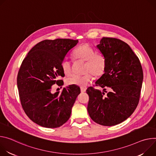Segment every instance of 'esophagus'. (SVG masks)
<instances>
[{"mask_svg":"<svg viewBox=\"0 0 156 156\" xmlns=\"http://www.w3.org/2000/svg\"><path fill=\"white\" fill-rule=\"evenodd\" d=\"M85 90H86V88L85 87H80L81 92H85Z\"/></svg>","mask_w":156,"mask_h":156,"instance_id":"1","label":"esophagus"}]
</instances>
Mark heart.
Wrapping results in <instances>:
<instances>
[{
  "mask_svg": "<svg viewBox=\"0 0 156 156\" xmlns=\"http://www.w3.org/2000/svg\"><path fill=\"white\" fill-rule=\"evenodd\" d=\"M73 56L76 60L85 61L84 71L88 73L82 76L74 75L67 78V84L85 87L93 79L92 73L95 76H100L105 73L107 64L106 56L101 52H96L90 45L83 44L78 46L74 51ZM61 67L66 75L73 74V64L69 58H65L62 59Z\"/></svg>",
  "mask_w": 156,
  "mask_h": 156,
  "instance_id": "b5f03b06",
  "label": "heart"
}]
</instances>
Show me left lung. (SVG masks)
Returning a JSON list of instances; mask_svg holds the SVG:
<instances>
[{
  "mask_svg": "<svg viewBox=\"0 0 156 156\" xmlns=\"http://www.w3.org/2000/svg\"><path fill=\"white\" fill-rule=\"evenodd\" d=\"M105 54L107 64L96 86L105 93L89 87L88 113L95 123L103 126H115L124 122L136 108L140 101L143 80L139 58L125 42L115 38L103 37L97 46ZM108 87L111 91L107 93Z\"/></svg>",
  "mask_w": 156,
  "mask_h": 156,
  "instance_id": "1",
  "label": "left lung"
}]
</instances>
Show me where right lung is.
I'll return each mask as SVG.
<instances>
[{
	"instance_id": "add662e5",
	"label": "right lung",
	"mask_w": 156,
	"mask_h": 156,
	"mask_svg": "<svg viewBox=\"0 0 156 156\" xmlns=\"http://www.w3.org/2000/svg\"><path fill=\"white\" fill-rule=\"evenodd\" d=\"M78 43L71 39L45 40L37 44L25 58L17 75L22 107L34 123L48 128H58L69 119L72 108L80 93L72 85L62 92L51 93L52 86L64 82L61 62Z\"/></svg>"
}]
</instances>
